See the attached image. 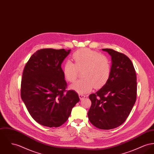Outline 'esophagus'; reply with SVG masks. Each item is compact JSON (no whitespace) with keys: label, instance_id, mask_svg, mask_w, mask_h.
<instances>
[{"label":"esophagus","instance_id":"1","mask_svg":"<svg viewBox=\"0 0 154 154\" xmlns=\"http://www.w3.org/2000/svg\"><path fill=\"white\" fill-rule=\"evenodd\" d=\"M79 98H80L81 100H83V99L86 97V96H85V95H83V94H79Z\"/></svg>","mask_w":154,"mask_h":154}]
</instances>
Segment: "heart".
Here are the masks:
<instances>
[{
	"label": "heart",
	"mask_w": 154,
	"mask_h": 154,
	"mask_svg": "<svg viewBox=\"0 0 154 154\" xmlns=\"http://www.w3.org/2000/svg\"><path fill=\"white\" fill-rule=\"evenodd\" d=\"M75 63L68 60L63 67V73L69 82H74L79 71H82V80L70 85V88L80 94L89 92L93 86L98 88L108 80L111 63L107 57L88 48H83L73 54Z\"/></svg>",
	"instance_id": "b5f03b06"
}]
</instances>
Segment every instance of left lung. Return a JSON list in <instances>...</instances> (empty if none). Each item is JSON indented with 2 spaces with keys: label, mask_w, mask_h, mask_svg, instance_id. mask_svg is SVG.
<instances>
[{
  "label": "left lung",
  "mask_w": 154,
  "mask_h": 154,
  "mask_svg": "<svg viewBox=\"0 0 154 154\" xmlns=\"http://www.w3.org/2000/svg\"><path fill=\"white\" fill-rule=\"evenodd\" d=\"M112 58L111 72L106 83L89 95L92 105L88 113L91 123L102 130L121 125L131 112L137 98V76L131 60L112 49H102Z\"/></svg>",
  "instance_id": "left-lung-1"
}]
</instances>
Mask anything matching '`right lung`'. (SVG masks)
<instances>
[{"mask_svg":"<svg viewBox=\"0 0 154 154\" xmlns=\"http://www.w3.org/2000/svg\"><path fill=\"white\" fill-rule=\"evenodd\" d=\"M71 50L41 49L35 52L23 72L21 97L31 117L40 124L58 127L65 123L79 101L67 83L61 64Z\"/></svg>","mask_w":154,"mask_h":154,"instance_id":"obj_1","label":"right lung"}]
</instances>
